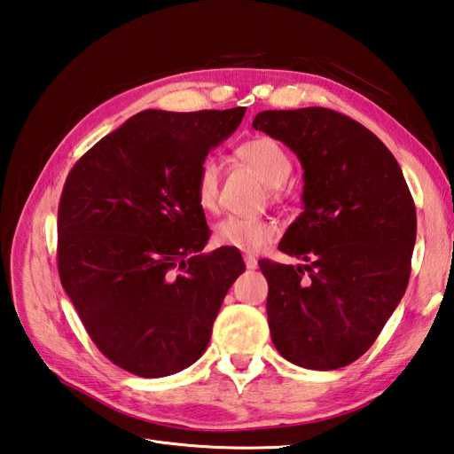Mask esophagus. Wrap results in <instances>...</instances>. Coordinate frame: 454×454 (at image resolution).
Here are the masks:
<instances>
[{
  "mask_svg": "<svg viewBox=\"0 0 454 454\" xmlns=\"http://www.w3.org/2000/svg\"><path fill=\"white\" fill-rule=\"evenodd\" d=\"M243 261H246V266H247L249 270H254L259 266L257 257H253V254H246V257H243Z\"/></svg>",
  "mask_w": 454,
  "mask_h": 454,
  "instance_id": "esophagus-1",
  "label": "esophagus"
}]
</instances>
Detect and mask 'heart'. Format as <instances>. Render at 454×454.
<instances>
[{"mask_svg":"<svg viewBox=\"0 0 454 454\" xmlns=\"http://www.w3.org/2000/svg\"><path fill=\"white\" fill-rule=\"evenodd\" d=\"M238 155L259 174V178L272 190L282 188L292 174L284 147L272 137H253L238 147ZM220 165L215 157H205L195 172V197L205 211H213L218 205ZM278 228L270 220L249 216H224L213 230L216 246L234 247L239 251L257 253L276 239Z\"/></svg>","mask_w":454,"mask_h":454,"instance_id":"heart-1","label":"heart"}]
</instances>
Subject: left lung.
<instances>
[{
	"label": "left lung",
	"instance_id": "left-lung-1",
	"mask_svg": "<svg viewBox=\"0 0 454 454\" xmlns=\"http://www.w3.org/2000/svg\"><path fill=\"white\" fill-rule=\"evenodd\" d=\"M253 128L305 170L303 213L278 246L303 264L259 261L272 343L309 370L351 364L409 286L416 208L403 170L368 128L332 109L262 111Z\"/></svg>",
	"mask_w": 454,
	"mask_h": 454
}]
</instances>
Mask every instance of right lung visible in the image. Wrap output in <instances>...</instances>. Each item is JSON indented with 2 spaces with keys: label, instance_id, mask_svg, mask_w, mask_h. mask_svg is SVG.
Instances as JSON below:
<instances>
[{
  "label": "right lung",
  "instance_id": "1",
  "mask_svg": "<svg viewBox=\"0 0 454 454\" xmlns=\"http://www.w3.org/2000/svg\"><path fill=\"white\" fill-rule=\"evenodd\" d=\"M243 114L147 109L68 172L57 216L61 284L91 341L130 374L193 364L246 270L234 247L201 253L211 230L195 197L197 167Z\"/></svg>",
  "mask_w": 454,
  "mask_h": 454
}]
</instances>
